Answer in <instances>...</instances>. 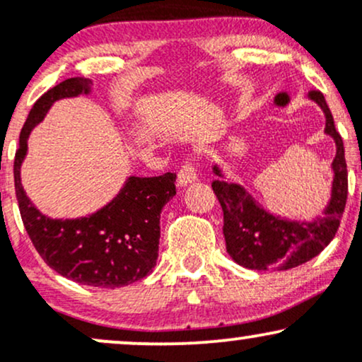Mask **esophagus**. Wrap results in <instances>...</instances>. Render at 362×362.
Listing matches in <instances>:
<instances>
[{
    "instance_id": "obj_1",
    "label": "esophagus",
    "mask_w": 362,
    "mask_h": 362,
    "mask_svg": "<svg viewBox=\"0 0 362 362\" xmlns=\"http://www.w3.org/2000/svg\"><path fill=\"white\" fill-rule=\"evenodd\" d=\"M197 180V168H195L192 160H187L184 165H182L180 170H178L177 175V184L180 187H185L192 182Z\"/></svg>"
}]
</instances>
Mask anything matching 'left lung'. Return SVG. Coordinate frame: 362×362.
I'll return each instance as SVG.
<instances>
[{"mask_svg":"<svg viewBox=\"0 0 362 362\" xmlns=\"http://www.w3.org/2000/svg\"><path fill=\"white\" fill-rule=\"evenodd\" d=\"M325 112V132L337 144L334 158V184L332 199L323 211L322 218L313 223H298L281 219L253 201V197L238 184L214 180L213 190L223 209V233L226 250L236 264L253 271L298 267L317 257L334 240L340 226L347 202V163L344 155V141L335 129L334 117L328 109L322 91L311 90L308 93ZM214 173L223 177L221 170L214 167Z\"/></svg>","mask_w":362,"mask_h":362,"instance_id":"left-lung-1","label":"left lung"}]
</instances>
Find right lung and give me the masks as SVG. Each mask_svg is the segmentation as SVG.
Returning <instances> with one entry per match:
<instances>
[{
    "label": "right lung",
    "mask_w": 362,
    "mask_h": 362,
    "mask_svg": "<svg viewBox=\"0 0 362 362\" xmlns=\"http://www.w3.org/2000/svg\"><path fill=\"white\" fill-rule=\"evenodd\" d=\"M88 78H69L47 90L32 107L20 132L13 175L20 214L35 250L61 276L93 288H122L146 277L158 259L160 214L177 194L175 173L129 177L114 201L95 214L78 219H51L25 194L20 167L27 139L56 100L90 93Z\"/></svg>",
    "instance_id": "right-lung-1"
}]
</instances>
